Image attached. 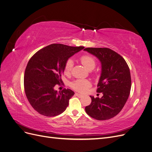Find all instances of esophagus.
Here are the masks:
<instances>
[{"label":"esophagus","instance_id":"1","mask_svg":"<svg viewBox=\"0 0 152 152\" xmlns=\"http://www.w3.org/2000/svg\"><path fill=\"white\" fill-rule=\"evenodd\" d=\"M75 95L77 96H78V97H80V98H81V97L83 96L82 95H81V94H78V93H75Z\"/></svg>","mask_w":152,"mask_h":152}]
</instances>
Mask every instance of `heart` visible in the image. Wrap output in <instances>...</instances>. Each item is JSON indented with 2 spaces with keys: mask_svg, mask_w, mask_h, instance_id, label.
Instances as JSON below:
<instances>
[{
  "mask_svg": "<svg viewBox=\"0 0 152 152\" xmlns=\"http://www.w3.org/2000/svg\"><path fill=\"white\" fill-rule=\"evenodd\" d=\"M81 62L82 64L86 66L88 70H92L96 66V62L94 58L89 55H84L81 57ZM74 62L72 59L69 58L65 62L64 66V72L65 74H69L70 73ZM70 86L72 88L80 92H84L91 86V83L87 80L78 79L70 83Z\"/></svg>",
  "mask_w": 152,
  "mask_h": 152,
  "instance_id": "obj_1",
  "label": "heart"
}]
</instances>
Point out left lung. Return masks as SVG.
<instances>
[{
	"instance_id": "obj_1",
	"label": "left lung",
	"mask_w": 152,
	"mask_h": 152,
	"mask_svg": "<svg viewBox=\"0 0 152 152\" xmlns=\"http://www.w3.org/2000/svg\"><path fill=\"white\" fill-rule=\"evenodd\" d=\"M98 58L102 71L96 92L102 93V98L92 99L91 104L85 108L86 113L96 120L110 119L120 113L130 95L131 75L128 65L118 53L108 48H86Z\"/></svg>"
}]
</instances>
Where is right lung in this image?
Returning <instances> with one entry per match:
<instances>
[{
	"mask_svg": "<svg viewBox=\"0 0 152 152\" xmlns=\"http://www.w3.org/2000/svg\"><path fill=\"white\" fill-rule=\"evenodd\" d=\"M83 48L53 44L30 58L24 74V90L30 104L39 113L54 117L66 110L74 92L67 88L58 93L54 87L62 80L66 60Z\"/></svg>",
	"mask_w": 152,
	"mask_h": 152,
	"instance_id": "right-lung-1",
	"label": "right lung"
}]
</instances>
